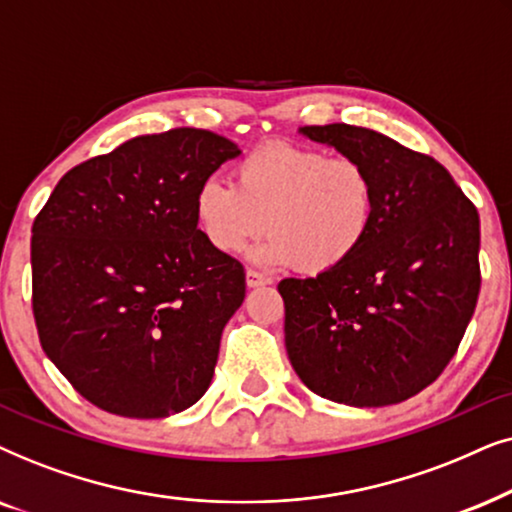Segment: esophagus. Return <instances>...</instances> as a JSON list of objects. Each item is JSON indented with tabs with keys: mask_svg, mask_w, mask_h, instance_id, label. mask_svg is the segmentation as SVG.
I'll use <instances>...</instances> for the list:
<instances>
[{
	"mask_svg": "<svg viewBox=\"0 0 512 512\" xmlns=\"http://www.w3.org/2000/svg\"><path fill=\"white\" fill-rule=\"evenodd\" d=\"M245 283H248V288H262V285L271 283V278L267 274H260V271L255 269H248V274H245Z\"/></svg>",
	"mask_w": 512,
	"mask_h": 512,
	"instance_id": "esophagus-1",
	"label": "esophagus"
}]
</instances>
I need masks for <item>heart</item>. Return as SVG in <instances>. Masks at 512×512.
<instances>
[{
  "label": "heart",
  "instance_id": "obj_1",
  "mask_svg": "<svg viewBox=\"0 0 512 512\" xmlns=\"http://www.w3.org/2000/svg\"><path fill=\"white\" fill-rule=\"evenodd\" d=\"M377 187L363 163L290 142H269L234 168V185L208 177L194 217L210 248L238 255L269 231L257 262L323 274L351 260L370 236Z\"/></svg>",
  "mask_w": 512,
  "mask_h": 512
}]
</instances>
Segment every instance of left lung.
I'll list each match as a JSON object with an SVG mask.
<instances>
[{"label":"left lung","mask_w":512,"mask_h":512,"mask_svg":"<svg viewBox=\"0 0 512 512\" xmlns=\"http://www.w3.org/2000/svg\"><path fill=\"white\" fill-rule=\"evenodd\" d=\"M299 133L370 170L377 215L342 267L278 283L288 358L332 403H403L440 377L473 318L478 210L442 163L377 131L327 124Z\"/></svg>","instance_id":"left-lung-1"}]
</instances>
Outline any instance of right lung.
<instances>
[{"instance_id":"1","label":"right lung","mask_w":512,"mask_h":512,"mask_svg":"<svg viewBox=\"0 0 512 512\" xmlns=\"http://www.w3.org/2000/svg\"><path fill=\"white\" fill-rule=\"evenodd\" d=\"M238 154L203 128L138 135L65 173L34 220L39 342L100 410L161 419L208 391L245 274L203 238L194 194Z\"/></svg>"}]
</instances>
